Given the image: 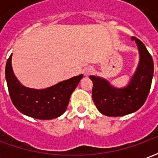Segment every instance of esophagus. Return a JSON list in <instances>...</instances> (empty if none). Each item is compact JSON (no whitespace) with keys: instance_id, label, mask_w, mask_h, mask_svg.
Instances as JSON below:
<instances>
[{"instance_id":"34e87169","label":"esophagus","mask_w":158,"mask_h":158,"mask_svg":"<svg viewBox=\"0 0 158 158\" xmlns=\"http://www.w3.org/2000/svg\"><path fill=\"white\" fill-rule=\"evenodd\" d=\"M93 71H94V69H93L91 67H88V68H86V69H85V75H89V74L92 73Z\"/></svg>"}]
</instances>
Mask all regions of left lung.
<instances>
[{
	"mask_svg": "<svg viewBox=\"0 0 158 158\" xmlns=\"http://www.w3.org/2000/svg\"><path fill=\"white\" fill-rule=\"evenodd\" d=\"M132 40L138 45L140 61L129 85L116 89L105 79L89 76L93 82V102L103 115L119 117L134 113L143 106L149 95L154 73L152 57L139 39L133 36Z\"/></svg>",
	"mask_w": 158,
	"mask_h": 158,
	"instance_id": "left-lung-1",
	"label": "left lung"
}]
</instances>
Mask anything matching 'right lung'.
Wrapping results in <instances>:
<instances>
[{"label": "right lung", "instance_id": "1", "mask_svg": "<svg viewBox=\"0 0 158 158\" xmlns=\"http://www.w3.org/2000/svg\"><path fill=\"white\" fill-rule=\"evenodd\" d=\"M6 79L13 105L24 115L36 119H52L61 116L69 105L73 91L83 74L63 80L42 89L23 86L16 79L12 69V55L6 65Z\"/></svg>", "mask_w": 158, "mask_h": 158}]
</instances>
